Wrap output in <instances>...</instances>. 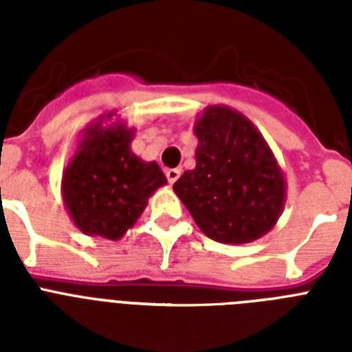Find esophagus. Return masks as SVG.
<instances>
[{
    "label": "esophagus",
    "mask_w": 352,
    "mask_h": 352,
    "mask_svg": "<svg viewBox=\"0 0 352 352\" xmlns=\"http://www.w3.org/2000/svg\"><path fill=\"white\" fill-rule=\"evenodd\" d=\"M166 177H168V182L173 184V182L181 177V170L179 168H171V170H166Z\"/></svg>",
    "instance_id": "obj_1"
}]
</instances>
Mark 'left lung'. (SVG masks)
<instances>
[{
  "label": "left lung",
  "mask_w": 352,
  "mask_h": 352,
  "mask_svg": "<svg viewBox=\"0 0 352 352\" xmlns=\"http://www.w3.org/2000/svg\"><path fill=\"white\" fill-rule=\"evenodd\" d=\"M195 168L173 192L203 234L245 245L272 230L283 214L287 181L272 149L243 113L208 106L193 124Z\"/></svg>",
  "instance_id": "1"
}]
</instances>
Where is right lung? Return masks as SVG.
Segmentation results:
<instances>
[{
    "mask_svg": "<svg viewBox=\"0 0 352 352\" xmlns=\"http://www.w3.org/2000/svg\"><path fill=\"white\" fill-rule=\"evenodd\" d=\"M135 129L117 111L91 122L62 173V199L82 234L117 241L126 234L166 177L157 162L131 151Z\"/></svg>",
    "mask_w": 352,
    "mask_h": 352,
    "instance_id": "obj_1",
    "label": "right lung"
}]
</instances>
